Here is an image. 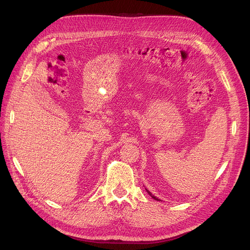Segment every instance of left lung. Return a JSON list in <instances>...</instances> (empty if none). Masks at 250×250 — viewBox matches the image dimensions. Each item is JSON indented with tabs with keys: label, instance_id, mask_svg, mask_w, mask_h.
I'll use <instances>...</instances> for the list:
<instances>
[{
	"label": "left lung",
	"instance_id": "left-lung-1",
	"mask_svg": "<svg viewBox=\"0 0 250 250\" xmlns=\"http://www.w3.org/2000/svg\"><path fill=\"white\" fill-rule=\"evenodd\" d=\"M146 190H147V192H148V193H149V194H150V195H151V196H152V198H153V199H154V200H156V201H160V200H158V199H157V198H156V196H155V195H153V194H152V193H151V192H150V191H149V190H148V189H146Z\"/></svg>",
	"mask_w": 250,
	"mask_h": 250
}]
</instances>
